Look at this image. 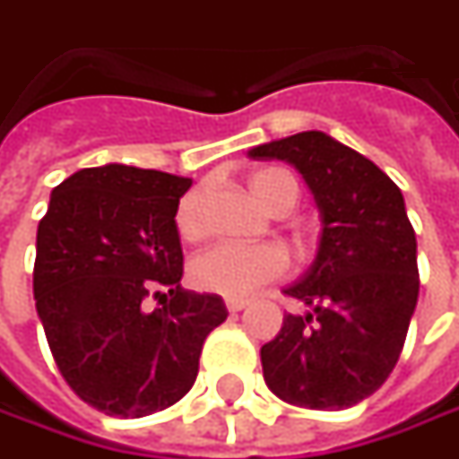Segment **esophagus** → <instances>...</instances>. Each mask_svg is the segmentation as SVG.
Instances as JSON below:
<instances>
[{"instance_id":"esophagus-1","label":"esophagus","mask_w":459,"mask_h":459,"mask_svg":"<svg viewBox=\"0 0 459 459\" xmlns=\"http://www.w3.org/2000/svg\"><path fill=\"white\" fill-rule=\"evenodd\" d=\"M248 305V299H226V309L229 312H241Z\"/></svg>"}]
</instances>
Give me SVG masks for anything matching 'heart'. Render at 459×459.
<instances>
[{"instance_id":"b5f03b06","label":"heart","mask_w":459,"mask_h":459,"mask_svg":"<svg viewBox=\"0 0 459 459\" xmlns=\"http://www.w3.org/2000/svg\"><path fill=\"white\" fill-rule=\"evenodd\" d=\"M251 193L269 211H292L299 198V187L290 172L284 169H261L251 178ZM175 229L185 241H195L203 233L198 193H187L178 203ZM290 266L287 254L274 244H215L190 264V279L203 292L221 294L229 299H244L259 287L279 279Z\"/></svg>"}]
</instances>
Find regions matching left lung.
Here are the masks:
<instances>
[{
  "mask_svg": "<svg viewBox=\"0 0 459 459\" xmlns=\"http://www.w3.org/2000/svg\"><path fill=\"white\" fill-rule=\"evenodd\" d=\"M248 157L297 167L323 218L315 264L284 290L309 312L284 315L261 348L264 381L294 406L348 409L384 386L417 307V236L402 190L323 132L259 144Z\"/></svg>",
  "mask_w": 459,
  "mask_h": 459,
  "instance_id": "left-lung-1",
  "label": "left lung"
}]
</instances>
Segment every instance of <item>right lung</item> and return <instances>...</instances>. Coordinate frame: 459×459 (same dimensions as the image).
<instances>
[{
    "label": "right lung",
    "instance_id": "right-lung-1",
    "mask_svg": "<svg viewBox=\"0 0 459 459\" xmlns=\"http://www.w3.org/2000/svg\"><path fill=\"white\" fill-rule=\"evenodd\" d=\"M190 178L86 167L38 226L35 307L68 386L108 417H147L193 388L203 342L229 317L218 294L182 290L178 203ZM157 299L162 308L149 309Z\"/></svg>",
    "mask_w": 459,
    "mask_h": 459
}]
</instances>
